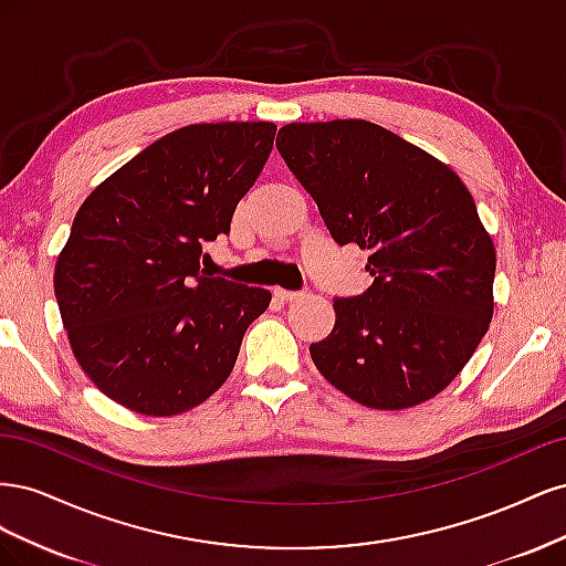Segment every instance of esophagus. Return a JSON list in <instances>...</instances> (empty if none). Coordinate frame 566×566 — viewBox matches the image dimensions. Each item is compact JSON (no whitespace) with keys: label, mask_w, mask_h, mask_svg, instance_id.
<instances>
[{"label":"esophagus","mask_w":566,"mask_h":566,"mask_svg":"<svg viewBox=\"0 0 566 566\" xmlns=\"http://www.w3.org/2000/svg\"><path fill=\"white\" fill-rule=\"evenodd\" d=\"M273 297L281 302H295L302 297V293H293V290H283V287H273Z\"/></svg>","instance_id":"esophagus-1"}]
</instances>
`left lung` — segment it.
Listing matches in <instances>:
<instances>
[{
	"instance_id": "1",
	"label": "left lung",
	"mask_w": 566,
	"mask_h": 566,
	"mask_svg": "<svg viewBox=\"0 0 566 566\" xmlns=\"http://www.w3.org/2000/svg\"><path fill=\"white\" fill-rule=\"evenodd\" d=\"M276 148L335 241L370 252L373 285L333 302V333L310 347L316 368L375 410L430 401L493 318L495 248L468 186L368 119L290 123Z\"/></svg>"
}]
</instances>
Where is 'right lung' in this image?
<instances>
[{"label": "right lung", "instance_id": "add662e5", "mask_svg": "<svg viewBox=\"0 0 566 566\" xmlns=\"http://www.w3.org/2000/svg\"><path fill=\"white\" fill-rule=\"evenodd\" d=\"M273 136V123L181 127L80 205L54 290L80 368L115 403L181 416L227 382L271 293L208 276L200 254L229 233Z\"/></svg>", "mask_w": 566, "mask_h": 566}]
</instances>
